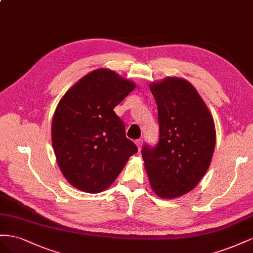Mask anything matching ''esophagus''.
I'll return each instance as SVG.
<instances>
[{"label": "esophagus", "mask_w": 253, "mask_h": 253, "mask_svg": "<svg viewBox=\"0 0 253 253\" xmlns=\"http://www.w3.org/2000/svg\"><path fill=\"white\" fill-rule=\"evenodd\" d=\"M135 145H136V147H138V149H139V150H141L142 145H143V140H142V139L135 140Z\"/></svg>", "instance_id": "esophagus-1"}]
</instances>
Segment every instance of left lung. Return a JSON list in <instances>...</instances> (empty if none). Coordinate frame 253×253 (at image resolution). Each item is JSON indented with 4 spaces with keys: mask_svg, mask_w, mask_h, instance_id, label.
Listing matches in <instances>:
<instances>
[{
    "mask_svg": "<svg viewBox=\"0 0 253 253\" xmlns=\"http://www.w3.org/2000/svg\"><path fill=\"white\" fill-rule=\"evenodd\" d=\"M158 107L159 141L145 144L142 157L155 193L176 198L192 191L212 160L216 132L210 111L196 89L182 78L150 85Z\"/></svg>",
    "mask_w": 253,
    "mask_h": 253,
    "instance_id": "8db88e82",
    "label": "left lung"
}]
</instances>
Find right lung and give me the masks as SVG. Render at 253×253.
Masks as SVG:
<instances>
[{
    "instance_id": "add662e5",
    "label": "right lung",
    "mask_w": 253,
    "mask_h": 253,
    "mask_svg": "<svg viewBox=\"0 0 253 253\" xmlns=\"http://www.w3.org/2000/svg\"><path fill=\"white\" fill-rule=\"evenodd\" d=\"M134 88L114 72L98 69L72 86L57 106L53 148L63 176L76 189L104 191L138 153L113 111Z\"/></svg>"
}]
</instances>
